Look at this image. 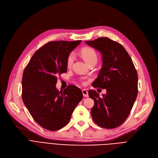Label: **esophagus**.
Returning <instances> with one entry per match:
<instances>
[{"instance_id":"1","label":"esophagus","mask_w":158,"mask_h":158,"mask_svg":"<svg viewBox=\"0 0 158 158\" xmlns=\"http://www.w3.org/2000/svg\"><path fill=\"white\" fill-rule=\"evenodd\" d=\"M82 94H83V96L85 97H88V93L87 92V90L84 89L82 90Z\"/></svg>"}]
</instances>
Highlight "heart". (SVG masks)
I'll list each match as a JSON object with an SVG mask.
<instances>
[{
  "label": "heart",
  "mask_w": 158,
  "mask_h": 158,
  "mask_svg": "<svg viewBox=\"0 0 158 158\" xmlns=\"http://www.w3.org/2000/svg\"><path fill=\"white\" fill-rule=\"evenodd\" d=\"M81 56L83 58L85 62L88 64L91 63L97 62V55L95 50L92 48L90 47H85L81 50ZM74 61V54L73 52H71L68 57L67 60H66V64H67L68 67H70L72 65Z\"/></svg>",
  "instance_id": "obj_1"
}]
</instances>
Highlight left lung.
<instances>
[{"label": "left lung", "instance_id": "obj_1", "mask_svg": "<svg viewBox=\"0 0 158 158\" xmlns=\"http://www.w3.org/2000/svg\"><path fill=\"white\" fill-rule=\"evenodd\" d=\"M85 43L100 52L102 66L92 86L106 89L100 97L95 90L88 92L94 101L91 110L93 120L106 129L120 126L128 117L138 95V74L126 50L108 38H98Z\"/></svg>", "mask_w": 158, "mask_h": 158}]
</instances>
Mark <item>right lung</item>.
<instances>
[{
  "label": "right lung",
  "mask_w": 158,
  "mask_h": 158,
  "mask_svg": "<svg viewBox=\"0 0 158 158\" xmlns=\"http://www.w3.org/2000/svg\"><path fill=\"white\" fill-rule=\"evenodd\" d=\"M81 42L50 41L37 50L24 69L23 102L33 119L45 129L54 131L65 126L83 97L74 85L63 92L56 87L57 77L67 72L69 55Z\"/></svg>",
  "instance_id": "right-lung-1"
}]
</instances>
